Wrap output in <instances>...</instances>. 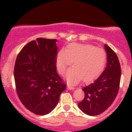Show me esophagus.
<instances>
[{
  "instance_id": "obj_1",
  "label": "esophagus",
  "mask_w": 132,
  "mask_h": 132,
  "mask_svg": "<svg viewBox=\"0 0 132 132\" xmlns=\"http://www.w3.org/2000/svg\"><path fill=\"white\" fill-rule=\"evenodd\" d=\"M67 88L69 90H73L74 89H75V87H73V86H70V85H68Z\"/></svg>"
}]
</instances>
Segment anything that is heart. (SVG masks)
Segmentation results:
<instances>
[{
    "label": "heart",
    "instance_id": "obj_1",
    "mask_svg": "<svg viewBox=\"0 0 132 132\" xmlns=\"http://www.w3.org/2000/svg\"><path fill=\"white\" fill-rule=\"evenodd\" d=\"M75 66L68 71L66 80L70 84H77L82 79L89 82L102 71L106 61V54L103 49L89 44L71 43L66 50L61 49L57 53L56 63L59 72L64 75L68 67Z\"/></svg>",
    "mask_w": 132,
    "mask_h": 132
}]
</instances>
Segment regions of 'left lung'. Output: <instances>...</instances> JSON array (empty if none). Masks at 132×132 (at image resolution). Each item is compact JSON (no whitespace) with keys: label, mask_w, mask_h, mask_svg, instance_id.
<instances>
[{"label":"left lung","mask_w":132,"mask_h":132,"mask_svg":"<svg viewBox=\"0 0 132 132\" xmlns=\"http://www.w3.org/2000/svg\"><path fill=\"white\" fill-rule=\"evenodd\" d=\"M107 63L104 71L94 82L85 86L83 100L78 107L86 114L96 116L102 114L110 107L119 91L120 84V63L116 53L105 44Z\"/></svg>","instance_id":"left-lung-1"}]
</instances>
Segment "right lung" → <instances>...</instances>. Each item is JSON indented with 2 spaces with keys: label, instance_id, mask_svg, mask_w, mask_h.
Wrapping results in <instances>:
<instances>
[{
  "label": "right lung",
  "instance_id": "obj_1",
  "mask_svg": "<svg viewBox=\"0 0 132 132\" xmlns=\"http://www.w3.org/2000/svg\"><path fill=\"white\" fill-rule=\"evenodd\" d=\"M57 39L37 38L28 43L16 59L14 77L18 98L37 115L51 112L66 86L57 73Z\"/></svg>",
  "mask_w": 132,
  "mask_h": 132
}]
</instances>
